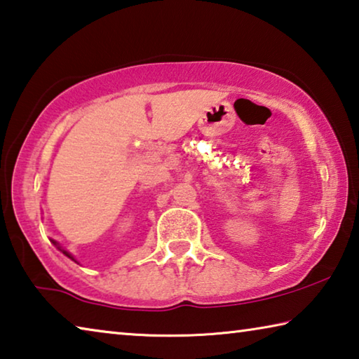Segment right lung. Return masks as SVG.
<instances>
[{
	"label": "right lung",
	"mask_w": 359,
	"mask_h": 359,
	"mask_svg": "<svg viewBox=\"0 0 359 359\" xmlns=\"http://www.w3.org/2000/svg\"><path fill=\"white\" fill-rule=\"evenodd\" d=\"M50 242H52V244H53V245H55V247H57V248H58V250H60V252H62V253H63V255H66V257H68V258H69V259H72V261H76V263H77V259H76V258H74V257H72V255H71V253H69V252H68V250H65V248H63V247H62V245H60V244H58V242H57V241H53V239H50Z\"/></svg>",
	"instance_id": "add662e5"
}]
</instances>
